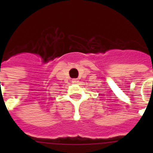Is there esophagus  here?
<instances>
[{"instance_id":"obj_1","label":"esophagus","mask_w":153,"mask_h":153,"mask_svg":"<svg viewBox=\"0 0 153 153\" xmlns=\"http://www.w3.org/2000/svg\"><path fill=\"white\" fill-rule=\"evenodd\" d=\"M79 82V79H73V80H72V82H73V83H78Z\"/></svg>"}]
</instances>
